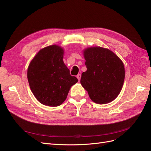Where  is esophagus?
<instances>
[{
  "instance_id": "1",
  "label": "esophagus",
  "mask_w": 151,
  "mask_h": 151,
  "mask_svg": "<svg viewBox=\"0 0 151 151\" xmlns=\"http://www.w3.org/2000/svg\"><path fill=\"white\" fill-rule=\"evenodd\" d=\"M81 75L79 74H78L77 76V78L78 79V80H79V81H80V79H81Z\"/></svg>"
}]
</instances>
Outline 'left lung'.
Instances as JSON below:
<instances>
[{"label":"left lung","instance_id":"obj_1","mask_svg":"<svg viewBox=\"0 0 151 151\" xmlns=\"http://www.w3.org/2000/svg\"><path fill=\"white\" fill-rule=\"evenodd\" d=\"M83 53L87 70L82 74V86L96 103L113 101L121 92L124 83L123 62L110 50L101 47L86 48Z\"/></svg>","mask_w":151,"mask_h":151}]
</instances>
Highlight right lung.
I'll list each match as a JSON object with an SVG mask.
<instances>
[{"mask_svg":"<svg viewBox=\"0 0 151 151\" xmlns=\"http://www.w3.org/2000/svg\"><path fill=\"white\" fill-rule=\"evenodd\" d=\"M63 55L62 47L50 45L41 49L29 64L27 77L31 92L46 106H60L71 87L78 82L76 77L70 76L63 62Z\"/></svg>","mask_w":151,"mask_h":151,"instance_id":"obj_1","label":"right lung"}]
</instances>
